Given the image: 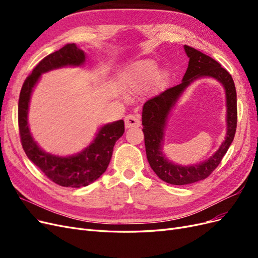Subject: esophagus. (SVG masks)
<instances>
[{"instance_id": "34e87169", "label": "esophagus", "mask_w": 258, "mask_h": 258, "mask_svg": "<svg viewBox=\"0 0 258 258\" xmlns=\"http://www.w3.org/2000/svg\"><path fill=\"white\" fill-rule=\"evenodd\" d=\"M124 124H126V128L139 127L141 124V120H140L139 116L130 114L124 117Z\"/></svg>"}]
</instances>
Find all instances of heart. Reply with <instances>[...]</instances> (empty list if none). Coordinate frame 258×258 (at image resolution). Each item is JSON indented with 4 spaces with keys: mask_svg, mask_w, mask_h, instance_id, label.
Listing matches in <instances>:
<instances>
[{
    "mask_svg": "<svg viewBox=\"0 0 258 258\" xmlns=\"http://www.w3.org/2000/svg\"><path fill=\"white\" fill-rule=\"evenodd\" d=\"M159 67L154 60H140L131 64L122 75V84L130 91H141L148 85L155 87L160 86L165 81V74L158 73Z\"/></svg>",
    "mask_w": 258,
    "mask_h": 258,
    "instance_id": "obj_1",
    "label": "heart"
}]
</instances>
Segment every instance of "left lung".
Here are the masks:
<instances>
[{
	"label": "left lung",
	"instance_id": "8db88e82",
	"mask_svg": "<svg viewBox=\"0 0 258 258\" xmlns=\"http://www.w3.org/2000/svg\"><path fill=\"white\" fill-rule=\"evenodd\" d=\"M184 49L189 62L183 82L148 99L144 103L142 112V131L148 163L159 178L172 185H188L207 178L227 153L237 128V93L229 72L204 52L187 45L184 46ZM202 76L213 77L224 85L228 101V137L219 151L207 162L189 167L177 166L168 162L161 153L163 129L169 110L181 92L191 81Z\"/></svg>",
	"mask_w": 258,
	"mask_h": 258
}]
</instances>
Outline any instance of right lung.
<instances>
[{
    "label": "right lung",
    "instance_id": "obj_1",
    "mask_svg": "<svg viewBox=\"0 0 258 258\" xmlns=\"http://www.w3.org/2000/svg\"><path fill=\"white\" fill-rule=\"evenodd\" d=\"M84 61L85 53L75 44H67L46 56L23 83L18 102L20 141L28 158L53 183L74 188L93 183L105 172L112 158L113 147L124 132L123 120L105 124L93 142L79 155L58 157L46 154L34 142L29 130L27 115L31 92L42 73L64 66H81Z\"/></svg>",
    "mask_w": 258,
    "mask_h": 258
}]
</instances>
